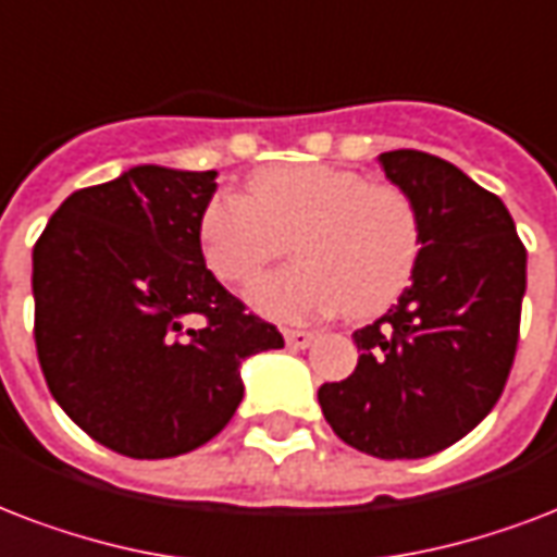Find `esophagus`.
I'll use <instances>...</instances> for the list:
<instances>
[{"label":"esophagus","instance_id":"esophagus-1","mask_svg":"<svg viewBox=\"0 0 557 557\" xmlns=\"http://www.w3.org/2000/svg\"><path fill=\"white\" fill-rule=\"evenodd\" d=\"M283 338L292 350H304L315 342V333L312 330H283Z\"/></svg>","mask_w":557,"mask_h":557}]
</instances>
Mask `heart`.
I'll return each mask as SVG.
<instances>
[{
	"label": "heart",
	"instance_id": "heart-1",
	"mask_svg": "<svg viewBox=\"0 0 557 557\" xmlns=\"http://www.w3.org/2000/svg\"><path fill=\"white\" fill-rule=\"evenodd\" d=\"M292 239L300 262L250 288L262 315L309 321L347 307L371 318L411 283L420 215L400 186L321 163L265 169L250 195H215L201 215L203 262L227 286L253 283Z\"/></svg>",
	"mask_w": 557,
	"mask_h": 557
}]
</instances>
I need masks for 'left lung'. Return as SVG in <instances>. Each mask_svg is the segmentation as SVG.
<instances>
[{"label": "left lung", "instance_id": "8db88e82", "mask_svg": "<svg viewBox=\"0 0 557 557\" xmlns=\"http://www.w3.org/2000/svg\"><path fill=\"white\" fill-rule=\"evenodd\" d=\"M420 215L411 286L356 330V371L318 403L338 438L376 458L441 453L494 409L511 373L525 295V248L494 193L423 151L380 154Z\"/></svg>", "mask_w": 557, "mask_h": 557}]
</instances>
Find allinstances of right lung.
<instances>
[{
	"mask_svg": "<svg viewBox=\"0 0 557 557\" xmlns=\"http://www.w3.org/2000/svg\"><path fill=\"white\" fill-rule=\"evenodd\" d=\"M212 193L215 172L134 165L72 193L34 245L46 385L92 441L127 458L215 438L245 394L242 362L283 347L277 326L248 315L203 265Z\"/></svg>",
	"mask_w": 557,
	"mask_h": 557,
	"instance_id": "right-lung-1",
	"label": "right lung"
}]
</instances>
